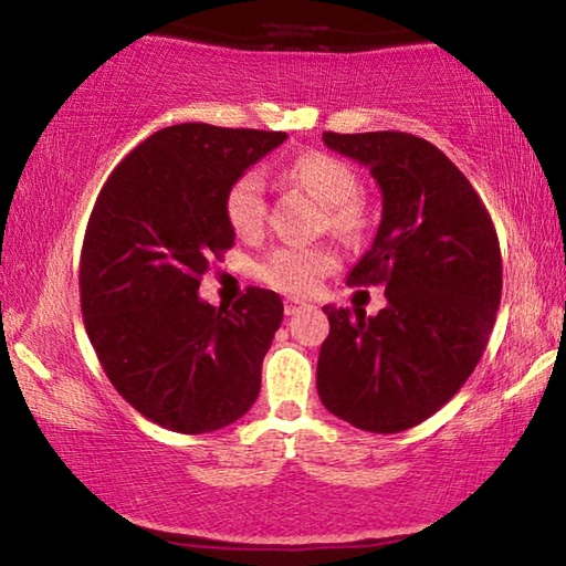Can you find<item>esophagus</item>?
Instances as JSON below:
<instances>
[{
    "mask_svg": "<svg viewBox=\"0 0 566 566\" xmlns=\"http://www.w3.org/2000/svg\"><path fill=\"white\" fill-rule=\"evenodd\" d=\"M306 306H310V304H306V302H302V300H294V296H290V300H286V302H284V314H286V317H294V314H296V312H302V310H306Z\"/></svg>",
    "mask_w": 566,
    "mask_h": 566,
    "instance_id": "34e87169",
    "label": "esophagus"
}]
</instances>
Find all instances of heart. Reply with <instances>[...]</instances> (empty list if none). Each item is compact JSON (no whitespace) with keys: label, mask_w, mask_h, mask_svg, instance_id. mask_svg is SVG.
I'll use <instances>...</instances> for the list:
<instances>
[{"label":"heart","mask_w":566,"mask_h":566,"mask_svg":"<svg viewBox=\"0 0 566 566\" xmlns=\"http://www.w3.org/2000/svg\"><path fill=\"white\" fill-rule=\"evenodd\" d=\"M294 181L312 191L329 209V224L339 232H357L367 222L359 195V177L347 161L327 151H306L286 169ZM224 214L239 237H256L266 219L262 171L249 169L229 185ZM337 270V254L329 247H282L256 264L264 284L290 294H310L327 274Z\"/></svg>","instance_id":"b5f03b06"}]
</instances>
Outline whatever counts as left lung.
I'll return each mask as SVG.
<instances>
[{
    "instance_id": "left-lung-1",
    "label": "left lung",
    "mask_w": 566,
    "mask_h": 566,
    "mask_svg": "<svg viewBox=\"0 0 566 566\" xmlns=\"http://www.w3.org/2000/svg\"><path fill=\"white\" fill-rule=\"evenodd\" d=\"M324 145L369 169L381 222L352 286H385L377 317L327 304L317 391L334 417L397 434L452 399L490 342L502 300L492 217L444 151L407 132H324Z\"/></svg>"
}]
</instances>
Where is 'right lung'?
Listing matches in <instances>:
<instances>
[{"label": "right lung", "instance_id": "1", "mask_svg": "<svg viewBox=\"0 0 566 566\" xmlns=\"http://www.w3.org/2000/svg\"><path fill=\"white\" fill-rule=\"evenodd\" d=\"M284 139L202 122L159 129L119 161L92 209L80 260L84 327L114 389L171 432H214L260 395L280 294L249 286L232 306H212L199 280L234 244L229 185Z\"/></svg>", "mask_w": 566, "mask_h": 566}]
</instances>
